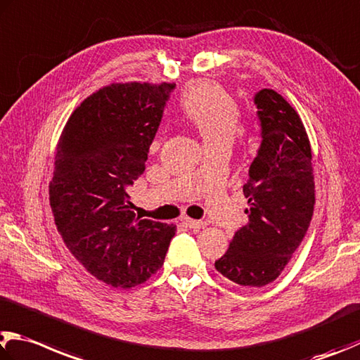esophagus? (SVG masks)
I'll return each mask as SVG.
<instances>
[{"label":"esophagus","instance_id":"34e87169","mask_svg":"<svg viewBox=\"0 0 360 360\" xmlns=\"http://www.w3.org/2000/svg\"><path fill=\"white\" fill-rule=\"evenodd\" d=\"M182 224H184L186 226L191 228V230H195V231L201 230V228L206 225L205 221H201V220H193V219H188V217H184V219H182Z\"/></svg>","mask_w":360,"mask_h":360}]
</instances>
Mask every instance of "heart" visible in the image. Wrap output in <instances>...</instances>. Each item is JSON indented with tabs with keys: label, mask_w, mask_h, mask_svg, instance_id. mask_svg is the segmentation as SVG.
<instances>
[{
	"label": "heart",
	"mask_w": 360,
	"mask_h": 360,
	"mask_svg": "<svg viewBox=\"0 0 360 360\" xmlns=\"http://www.w3.org/2000/svg\"><path fill=\"white\" fill-rule=\"evenodd\" d=\"M182 117L197 130L205 146L214 143L231 145L240 132V110L221 84L198 80L181 94Z\"/></svg>",
	"instance_id": "heart-1"
}]
</instances>
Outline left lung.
<instances>
[{"label":"left lung","mask_w":360,"mask_h":360,"mask_svg":"<svg viewBox=\"0 0 360 360\" xmlns=\"http://www.w3.org/2000/svg\"><path fill=\"white\" fill-rule=\"evenodd\" d=\"M255 103L263 141L243 187L248 224L215 269L234 283L261 288L282 274L309 230L315 179L310 140L296 110L274 89H261Z\"/></svg>","instance_id":"left-lung-1"}]
</instances>
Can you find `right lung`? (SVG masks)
I'll return each instance as SVG.
<instances>
[{"label":"right lung","mask_w":360,"mask_h":360,"mask_svg":"<svg viewBox=\"0 0 360 360\" xmlns=\"http://www.w3.org/2000/svg\"><path fill=\"white\" fill-rule=\"evenodd\" d=\"M173 88L108 84L74 110L56 145L49 195L58 231L78 263L115 288L158 272L176 233V225L135 217L127 193L145 172Z\"/></svg>","instance_id":"add662e5"}]
</instances>
